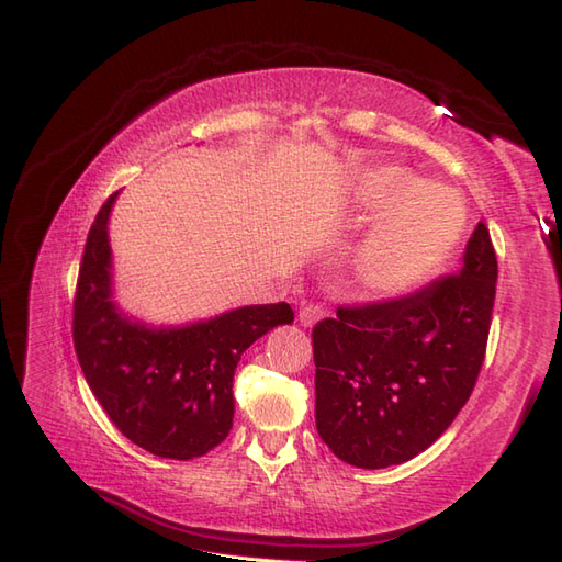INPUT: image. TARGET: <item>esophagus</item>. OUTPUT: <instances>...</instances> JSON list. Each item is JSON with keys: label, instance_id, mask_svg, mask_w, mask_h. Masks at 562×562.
I'll list each match as a JSON object with an SVG mask.
<instances>
[{"label": "esophagus", "instance_id": "esophagus-1", "mask_svg": "<svg viewBox=\"0 0 562 562\" xmlns=\"http://www.w3.org/2000/svg\"><path fill=\"white\" fill-rule=\"evenodd\" d=\"M321 318H324V308H321V306L308 304V306H302V308H300V324H302L304 328L316 326Z\"/></svg>", "mask_w": 562, "mask_h": 562}]
</instances>
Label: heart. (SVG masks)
Here are the masks:
<instances>
[{"instance_id":"heart-1","label":"heart","mask_w":562,"mask_h":562,"mask_svg":"<svg viewBox=\"0 0 562 562\" xmlns=\"http://www.w3.org/2000/svg\"><path fill=\"white\" fill-rule=\"evenodd\" d=\"M345 210L357 222L380 214L352 260L355 280L379 300L408 294L432 278L465 226L463 200L453 190L427 183L396 164L357 173Z\"/></svg>"}]
</instances>
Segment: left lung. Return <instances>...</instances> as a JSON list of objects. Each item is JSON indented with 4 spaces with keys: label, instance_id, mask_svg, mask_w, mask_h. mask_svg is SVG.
Wrapping results in <instances>:
<instances>
[{
    "label": "left lung",
    "instance_id": "obj_1",
    "mask_svg": "<svg viewBox=\"0 0 562 562\" xmlns=\"http://www.w3.org/2000/svg\"><path fill=\"white\" fill-rule=\"evenodd\" d=\"M497 258L481 222L459 274L393 302L338 308L314 328L316 429L357 469H389L453 423L479 379Z\"/></svg>",
    "mask_w": 562,
    "mask_h": 562
}]
</instances>
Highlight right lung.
I'll return each instance as SVG.
<instances>
[{
  "instance_id": "right-lung-1",
  "label": "right lung",
  "mask_w": 562,
  "mask_h": 562,
  "mask_svg": "<svg viewBox=\"0 0 562 562\" xmlns=\"http://www.w3.org/2000/svg\"><path fill=\"white\" fill-rule=\"evenodd\" d=\"M115 195L93 220L75 300V348L93 396L113 425L161 459L188 461L226 439L234 420V369L274 326L292 324L290 304H250L154 326L115 302L109 222Z\"/></svg>"
}]
</instances>
